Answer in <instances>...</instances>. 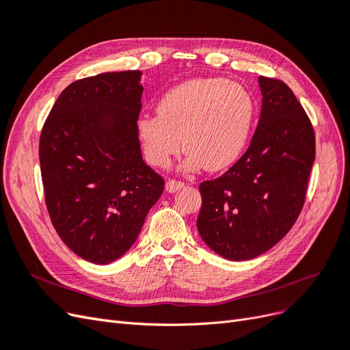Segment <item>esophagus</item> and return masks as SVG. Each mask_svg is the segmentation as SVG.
<instances>
[{"label":"esophagus","instance_id":"34e87169","mask_svg":"<svg viewBox=\"0 0 350 350\" xmlns=\"http://www.w3.org/2000/svg\"><path fill=\"white\" fill-rule=\"evenodd\" d=\"M185 187L184 183H179V181H167L166 183V191L167 193H176L179 189H183Z\"/></svg>","mask_w":350,"mask_h":350}]
</instances>
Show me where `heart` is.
<instances>
[{"label":"heart","instance_id":"1","mask_svg":"<svg viewBox=\"0 0 350 350\" xmlns=\"http://www.w3.org/2000/svg\"><path fill=\"white\" fill-rule=\"evenodd\" d=\"M156 111L157 115H146L137 124L149 163L165 167L184 147V171L203 165L206 171L217 172L234 165L245 150L256 102L238 83L200 77L169 89Z\"/></svg>","mask_w":350,"mask_h":350}]
</instances>
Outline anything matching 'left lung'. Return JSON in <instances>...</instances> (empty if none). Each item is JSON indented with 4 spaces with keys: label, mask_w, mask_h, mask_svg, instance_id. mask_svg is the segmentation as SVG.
<instances>
[{
    "label": "left lung",
    "mask_w": 350,
    "mask_h": 350,
    "mask_svg": "<svg viewBox=\"0 0 350 350\" xmlns=\"http://www.w3.org/2000/svg\"><path fill=\"white\" fill-rule=\"evenodd\" d=\"M261 112L248 150L226 174L200 184L198 234L230 261L269 251L298 219L315 159V135L293 92L258 77Z\"/></svg>",
    "instance_id": "1"
}]
</instances>
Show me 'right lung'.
<instances>
[{
  "mask_svg": "<svg viewBox=\"0 0 350 350\" xmlns=\"http://www.w3.org/2000/svg\"><path fill=\"white\" fill-rule=\"evenodd\" d=\"M142 71L77 80L62 90L40 133L52 225L74 254L93 264H109L133 247L163 191V179L142 156Z\"/></svg>",
  "mask_w": 350,
  "mask_h": 350,
  "instance_id": "1",
  "label": "right lung"
}]
</instances>
